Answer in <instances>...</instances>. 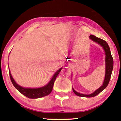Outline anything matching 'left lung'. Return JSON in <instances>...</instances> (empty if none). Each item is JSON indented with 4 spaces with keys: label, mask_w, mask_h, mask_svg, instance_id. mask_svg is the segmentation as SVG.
Here are the masks:
<instances>
[{
    "label": "left lung",
    "mask_w": 121,
    "mask_h": 121,
    "mask_svg": "<svg viewBox=\"0 0 121 121\" xmlns=\"http://www.w3.org/2000/svg\"><path fill=\"white\" fill-rule=\"evenodd\" d=\"M90 39L94 41V42L97 43V44H99L100 46H102V48H104L105 53V79L104 81V83L102 84V86H100L98 89H97L95 92L91 94H83L79 93V92H77L74 88H73V92H74L75 95L79 97H87V98H90V97H93L99 94L101 91H103L105 88L107 86L108 84H109V80H110L111 76L112 71L113 69V58L112 57L111 53L110 48H109V46H108V43L106 42L105 40H102V39H99V38L97 37L96 36H94V35H90Z\"/></svg>",
    "instance_id": "1"
}]
</instances>
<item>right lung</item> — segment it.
Instances as JSON below:
<instances>
[{
  "mask_svg": "<svg viewBox=\"0 0 121 121\" xmlns=\"http://www.w3.org/2000/svg\"><path fill=\"white\" fill-rule=\"evenodd\" d=\"M61 69L62 68H60V69L55 73L54 75H53V78H52V80L50 81V82H48L47 85L43 86V87L38 88H23L22 86L18 85V84L15 82V81H14V79L12 77V75H11L10 70L9 75L11 81H12L13 85H14V87H15L20 93H22L23 95H24V96H26V97H27L29 98L36 99L45 97V96L48 95H49L51 93L52 90H53L54 83L55 80H56L57 76L58 75V74H59L60 72L61 71Z\"/></svg>",
  "mask_w": 121,
  "mask_h": 121,
  "instance_id": "1",
  "label": "right lung"
}]
</instances>
